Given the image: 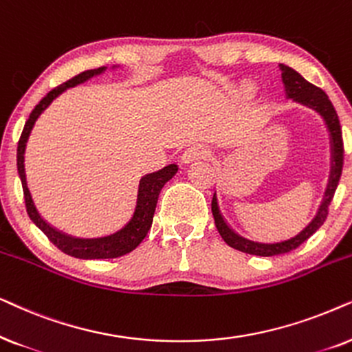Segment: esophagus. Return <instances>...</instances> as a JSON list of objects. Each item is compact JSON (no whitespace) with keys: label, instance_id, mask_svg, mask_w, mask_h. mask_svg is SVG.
<instances>
[{"label":"esophagus","instance_id":"34e87169","mask_svg":"<svg viewBox=\"0 0 352 352\" xmlns=\"http://www.w3.org/2000/svg\"><path fill=\"white\" fill-rule=\"evenodd\" d=\"M209 148L206 146L203 143H193L190 144L188 148L185 149L184 156H182V161L184 164H190V162H195V161H199V159H206L209 157Z\"/></svg>","mask_w":352,"mask_h":352}]
</instances>
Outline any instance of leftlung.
<instances>
[{
	"label": "left lung",
	"instance_id": "obj_1",
	"mask_svg": "<svg viewBox=\"0 0 352 352\" xmlns=\"http://www.w3.org/2000/svg\"><path fill=\"white\" fill-rule=\"evenodd\" d=\"M280 70H282V80L285 85V95L287 100H292L293 102H298L307 109H312L322 117L323 124H325L327 132H329L330 138V175H329V184H327L325 193L320 201L316 215H314L311 222L302 228L301 232H298L296 235L287 238V240H278V241H257L251 240L240 235V233L233 230L230 225L227 223V220L223 219L222 212H220L217 193H214L212 198V215L215 220V227L220 233V236L223 238V241L228 246L235 248L238 251L246 252V254H254V256H278L285 254L296 250L299 245H302L307 238H311L318 228L322 227L325 222L327 215H329V206L333 199V195L338 186L341 170H343V137H341V127L338 114H336L333 104L327 96V93L317 88L312 83H309L301 74L289 67V65L280 64Z\"/></svg>",
	"mask_w": 352,
	"mask_h": 352
}]
</instances>
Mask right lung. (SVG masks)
I'll return each mask as SVG.
<instances>
[{"instance_id": "right-lung-1", "label": "right lung", "mask_w": 352, "mask_h": 352, "mask_svg": "<svg viewBox=\"0 0 352 352\" xmlns=\"http://www.w3.org/2000/svg\"><path fill=\"white\" fill-rule=\"evenodd\" d=\"M119 65H112V69H117ZM107 67H98L91 70H85V72L75 75L74 78H70L69 82L63 83V85L56 87L54 90H51L38 104L35 106V109L30 112L29 120L23 125L21 140L17 144V172L19 179L22 182V190H23V199H25V208L27 214L32 219L36 227L50 238V241L54 246H58L60 251L65 254L77 257V259H114V257H120L124 254L132 252L140 243L144 240V236L148 235L149 228H151L154 210H156L157 198L161 193L162 186L167 184L168 180L175 175L179 170L177 164H168V166L162 167L161 170L151 172L143 175L138 182L137 191H135V201L132 212L120 225L119 228L112 230L109 233H100V235L93 236H77L74 233H67L65 230H60L59 227H56L46 220L43 215L40 214V210L36 209L32 198L29 186H27V175H25V148L29 137L34 129L35 122L38 117L43 114L46 107L53 102L56 98L67 90V88L77 87L80 83L90 80V78L96 77L102 72H106Z\"/></svg>"}]
</instances>
